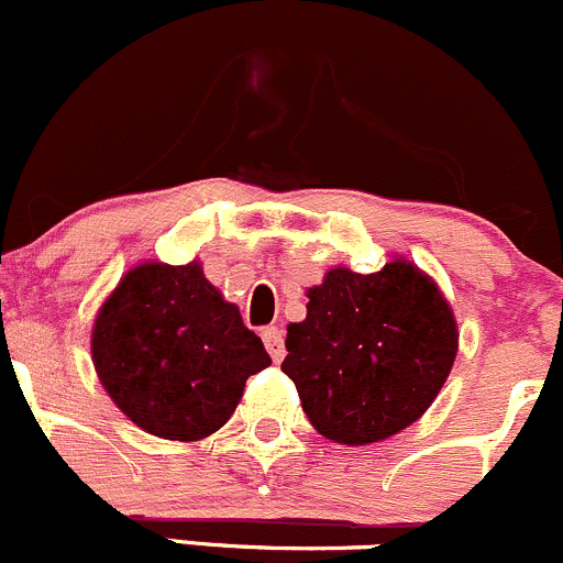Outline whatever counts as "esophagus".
<instances>
[{
	"instance_id": "esophagus-1",
	"label": "esophagus",
	"mask_w": 563,
	"mask_h": 563,
	"mask_svg": "<svg viewBox=\"0 0 563 563\" xmlns=\"http://www.w3.org/2000/svg\"><path fill=\"white\" fill-rule=\"evenodd\" d=\"M263 343H265V349H268V354L274 356V362L284 360V332L279 328H265Z\"/></svg>"
}]
</instances>
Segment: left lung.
I'll return each instance as SVG.
<instances>
[{
	"mask_svg": "<svg viewBox=\"0 0 563 563\" xmlns=\"http://www.w3.org/2000/svg\"><path fill=\"white\" fill-rule=\"evenodd\" d=\"M306 319L287 324L282 371L308 421L341 445H371L427 413L459 352L438 282L395 257L376 274L335 265L306 289Z\"/></svg>",
	"mask_w": 563,
	"mask_h": 563,
	"instance_id": "8db88e82",
	"label": "left lung"
}]
</instances>
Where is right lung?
Masks as SVG:
<instances>
[{"mask_svg":"<svg viewBox=\"0 0 563 563\" xmlns=\"http://www.w3.org/2000/svg\"><path fill=\"white\" fill-rule=\"evenodd\" d=\"M90 360L112 402L144 432L196 443L233 416L246 378L271 365L201 260L125 271L90 330Z\"/></svg>","mask_w":563,"mask_h":563,"instance_id":"right-lung-1","label":"right lung"}]
</instances>
